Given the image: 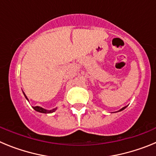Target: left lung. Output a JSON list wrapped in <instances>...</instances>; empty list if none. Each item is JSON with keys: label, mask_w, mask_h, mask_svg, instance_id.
<instances>
[{"label": "left lung", "mask_w": 156, "mask_h": 156, "mask_svg": "<svg viewBox=\"0 0 156 156\" xmlns=\"http://www.w3.org/2000/svg\"><path fill=\"white\" fill-rule=\"evenodd\" d=\"M126 108V106H125V107H123V108H121L120 110H119V111H118V112H120V111H122V110L125 109V108Z\"/></svg>", "instance_id": "1"}]
</instances>
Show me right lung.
<instances>
[{
    "instance_id": "1",
    "label": "right lung",
    "mask_w": 156,
    "mask_h": 156,
    "mask_svg": "<svg viewBox=\"0 0 156 156\" xmlns=\"http://www.w3.org/2000/svg\"><path fill=\"white\" fill-rule=\"evenodd\" d=\"M23 94H24L25 98H27V100L29 101V99L27 98V95L25 94V93L23 92ZM33 108H34L35 111L38 112H41V113H45V114H48V113H52V112H55L56 109H57V108H53V109H51V110H48V109H45V108H42V107H40V106H34V107H33Z\"/></svg>"
}]
</instances>
